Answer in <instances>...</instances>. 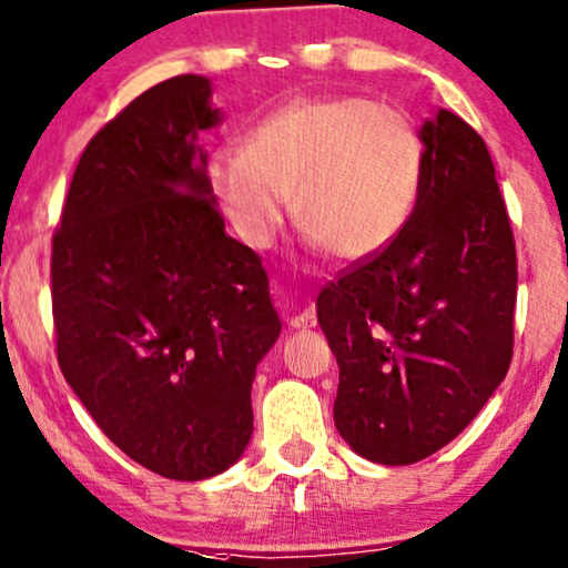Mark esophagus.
<instances>
[{
	"instance_id": "obj_1",
	"label": "esophagus",
	"mask_w": 568,
	"mask_h": 568,
	"mask_svg": "<svg viewBox=\"0 0 568 568\" xmlns=\"http://www.w3.org/2000/svg\"><path fill=\"white\" fill-rule=\"evenodd\" d=\"M315 323H318V315H315L313 307H305V311L292 315L290 326L292 328H300V331H307V328H315Z\"/></svg>"
}]
</instances>
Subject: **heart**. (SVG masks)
<instances>
[{"instance_id": "1", "label": "heart", "mask_w": 568, "mask_h": 568, "mask_svg": "<svg viewBox=\"0 0 568 568\" xmlns=\"http://www.w3.org/2000/svg\"><path fill=\"white\" fill-rule=\"evenodd\" d=\"M209 180L247 245H271L294 193V216L313 247L363 263L407 230L423 185V140L394 106L307 95L263 116L247 145L213 149Z\"/></svg>"}]
</instances>
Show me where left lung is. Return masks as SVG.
Wrapping results in <instances>:
<instances>
[{"instance_id":"1","label":"left lung","mask_w":568,"mask_h":568,"mask_svg":"<svg viewBox=\"0 0 568 568\" xmlns=\"http://www.w3.org/2000/svg\"><path fill=\"white\" fill-rule=\"evenodd\" d=\"M419 140L423 185L407 230L318 294L338 363L336 430L388 467L459 436L514 352L517 247L488 145L446 109Z\"/></svg>"}]
</instances>
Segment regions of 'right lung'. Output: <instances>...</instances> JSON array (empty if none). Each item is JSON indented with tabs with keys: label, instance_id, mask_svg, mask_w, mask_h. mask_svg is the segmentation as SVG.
Segmentation results:
<instances>
[{
	"label": "right lung",
	"instance_id": "right-lung-1",
	"mask_svg": "<svg viewBox=\"0 0 568 568\" xmlns=\"http://www.w3.org/2000/svg\"><path fill=\"white\" fill-rule=\"evenodd\" d=\"M219 122L209 78L140 93L85 145L51 240L64 378L130 459L187 483L245 452L255 367L282 331L195 143Z\"/></svg>",
	"mask_w": 568,
	"mask_h": 568
}]
</instances>
